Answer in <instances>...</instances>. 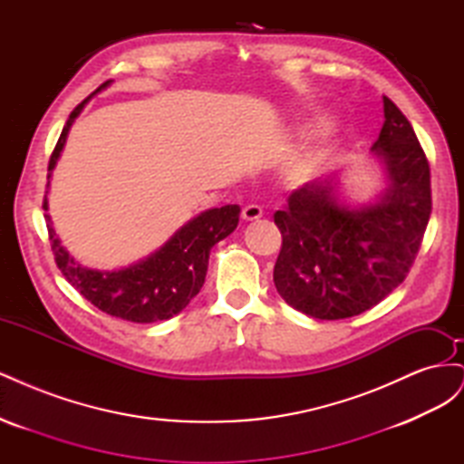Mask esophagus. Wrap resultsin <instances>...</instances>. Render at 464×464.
Here are the masks:
<instances>
[{
    "instance_id": "esophagus-1",
    "label": "esophagus",
    "mask_w": 464,
    "mask_h": 464,
    "mask_svg": "<svg viewBox=\"0 0 464 464\" xmlns=\"http://www.w3.org/2000/svg\"><path fill=\"white\" fill-rule=\"evenodd\" d=\"M263 217V208L259 205H247L242 208V218L246 222H251V220H259Z\"/></svg>"
}]
</instances>
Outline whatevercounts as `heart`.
<instances>
[{
    "mask_svg": "<svg viewBox=\"0 0 464 464\" xmlns=\"http://www.w3.org/2000/svg\"><path fill=\"white\" fill-rule=\"evenodd\" d=\"M321 160H323V157H321L319 150H307V152L302 154V157L294 159L288 164L286 172L294 179H307V178H312L319 170Z\"/></svg>",
    "mask_w": 464,
    "mask_h": 464,
    "instance_id": "heart-1",
    "label": "heart"
}]
</instances>
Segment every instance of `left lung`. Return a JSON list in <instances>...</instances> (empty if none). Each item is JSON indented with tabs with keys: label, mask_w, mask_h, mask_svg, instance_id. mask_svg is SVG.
I'll return each mask as SVG.
<instances>
[{
	"label": "left lung",
	"mask_w": 464,
	"mask_h": 464,
	"mask_svg": "<svg viewBox=\"0 0 464 464\" xmlns=\"http://www.w3.org/2000/svg\"><path fill=\"white\" fill-rule=\"evenodd\" d=\"M385 121L372 157L383 189L372 201L344 198L341 176L294 191L275 224L283 247L275 286L315 319H346L377 305L409 275L431 213L430 164L411 121L383 96Z\"/></svg>",
	"instance_id": "obj_1"
}]
</instances>
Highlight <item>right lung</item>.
<instances>
[{
  "label": "right lung",
  "instance_id": "obj_1",
  "mask_svg": "<svg viewBox=\"0 0 464 464\" xmlns=\"http://www.w3.org/2000/svg\"><path fill=\"white\" fill-rule=\"evenodd\" d=\"M110 85L111 81L102 82L85 102H81L72 111L58 139V145L52 152L48 164V188L73 121L91 98ZM44 210H48V198L44 199ZM44 218L55 263L69 280V285L75 286L98 310L110 315L133 323H154L178 315L198 296L207 276L210 247L236 230L237 220H240V207L224 205L220 208L203 210L198 217L189 218L184 227H179L152 254L114 271L92 269V266H85L77 261L65 246H62L60 236L53 230L52 217L46 213Z\"/></svg>",
  "mask_w": 464,
  "mask_h": 464
}]
</instances>
